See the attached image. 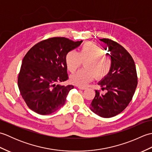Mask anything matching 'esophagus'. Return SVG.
<instances>
[{
	"label": "esophagus",
	"mask_w": 152,
	"mask_h": 152,
	"mask_svg": "<svg viewBox=\"0 0 152 152\" xmlns=\"http://www.w3.org/2000/svg\"><path fill=\"white\" fill-rule=\"evenodd\" d=\"M78 88L80 89H82V90H83V89H86V87H82V86H78Z\"/></svg>",
	"instance_id": "esophagus-1"
}]
</instances>
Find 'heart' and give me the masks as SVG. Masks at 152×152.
I'll return each instance as SVG.
<instances>
[{
    "label": "heart",
    "instance_id": "heart-1",
    "mask_svg": "<svg viewBox=\"0 0 152 152\" xmlns=\"http://www.w3.org/2000/svg\"><path fill=\"white\" fill-rule=\"evenodd\" d=\"M101 47L91 42H88L78 52L72 50L66 54L65 63L68 70L74 72L83 63L84 69L71 76L70 80L78 86H86L96 78L100 80L108 75L112 67V60L104 56Z\"/></svg>",
    "mask_w": 152,
    "mask_h": 152
}]
</instances>
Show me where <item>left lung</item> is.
Listing matches in <instances>:
<instances>
[{"label": "left lung", "instance_id": "obj_1", "mask_svg": "<svg viewBox=\"0 0 152 152\" xmlns=\"http://www.w3.org/2000/svg\"><path fill=\"white\" fill-rule=\"evenodd\" d=\"M100 40L107 45L108 51H110L112 67L108 75L99 82L106 93L96 90L89 108L96 115L108 118L119 114L129 104L138 78L133 57L124 47L108 38Z\"/></svg>", "mask_w": 152, "mask_h": 152}]
</instances>
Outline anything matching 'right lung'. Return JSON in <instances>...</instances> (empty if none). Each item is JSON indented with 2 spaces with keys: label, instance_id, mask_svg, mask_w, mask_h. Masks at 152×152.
I'll return each instance as SVG.
<instances>
[{
  "label": "right lung",
  "instance_id": "1",
  "mask_svg": "<svg viewBox=\"0 0 152 152\" xmlns=\"http://www.w3.org/2000/svg\"><path fill=\"white\" fill-rule=\"evenodd\" d=\"M82 42L53 37L40 41L28 51L22 61L18 85L32 110L48 115L64 104L68 93L74 88L72 85L60 84L69 79L65 57Z\"/></svg>",
  "mask_w": 152,
  "mask_h": 152
}]
</instances>
